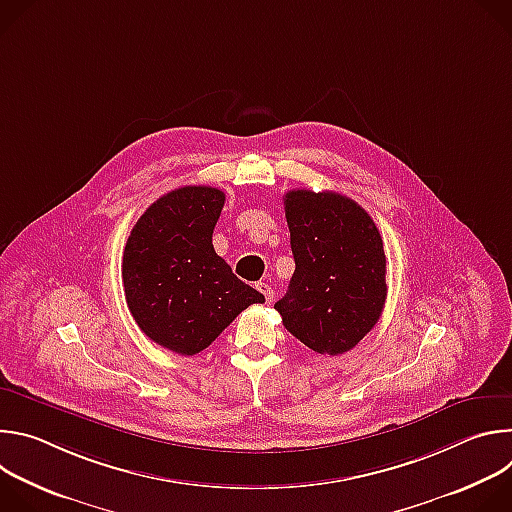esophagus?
I'll return each instance as SVG.
<instances>
[{
	"label": "esophagus",
	"mask_w": 512,
	"mask_h": 512,
	"mask_svg": "<svg viewBox=\"0 0 512 512\" xmlns=\"http://www.w3.org/2000/svg\"><path fill=\"white\" fill-rule=\"evenodd\" d=\"M257 289H259L261 294H263L265 302H267V304H271V300H273V289H271V285H269V283H263V281H259V283H257Z\"/></svg>",
	"instance_id": "34e87169"
}]
</instances>
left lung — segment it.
<instances>
[{"mask_svg":"<svg viewBox=\"0 0 512 512\" xmlns=\"http://www.w3.org/2000/svg\"><path fill=\"white\" fill-rule=\"evenodd\" d=\"M283 206L296 271L275 310L314 352L344 354L385 308L381 233L367 210L338 192L289 190Z\"/></svg>","mask_w":512,"mask_h":512,"instance_id":"8db88e82","label":"left lung"}]
</instances>
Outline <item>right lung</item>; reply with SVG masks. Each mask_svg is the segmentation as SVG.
<instances>
[{"label":"right lung","instance_id":"right-lung-1","mask_svg":"<svg viewBox=\"0 0 512 512\" xmlns=\"http://www.w3.org/2000/svg\"><path fill=\"white\" fill-rule=\"evenodd\" d=\"M225 192L184 186L158 198L135 223L123 251L127 308L156 344L192 356L245 308L263 304L212 247Z\"/></svg>","mask_w":512,"mask_h":512}]
</instances>
